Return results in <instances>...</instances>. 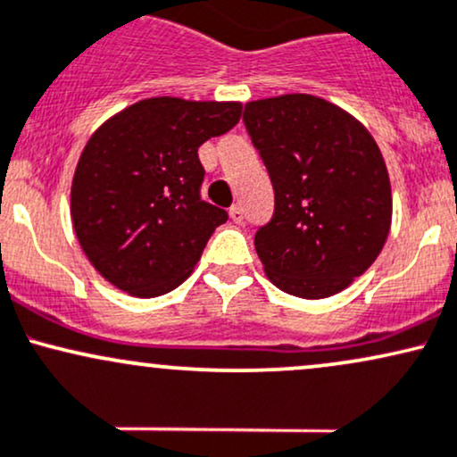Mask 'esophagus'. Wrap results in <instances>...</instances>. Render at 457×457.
Listing matches in <instances>:
<instances>
[{
	"mask_svg": "<svg viewBox=\"0 0 457 457\" xmlns=\"http://www.w3.org/2000/svg\"><path fill=\"white\" fill-rule=\"evenodd\" d=\"M228 215H230V220H233L235 224H242L244 222V209L239 207V204H233V207L228 209Z\"/></svg>",
	"mask_w": 457,
	"mask_h": 457,
	"instance_id": "obj_1",
	"label": "esophagus"
}]
</instances>
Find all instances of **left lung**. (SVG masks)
Segmentation results:
<instances>
[{"label":"left lung","mask_w":457,"mask_h":457,"mask_svg":"<svg viewBox=\"0 0 457 457\" xmlns=\"http://www.w3.org/2000/svg\"><path fill=\"white\" fill-rule=\"evenodd\" d=\"M245 129L274 186V218L254 235L268 278L321 300L365 274L386 244L391 181L361 120L312 95L245 104Z\"/></svg>","instance_id":"obj_1"}]
</instances>
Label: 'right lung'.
<instances>
[{
    "label": "right lung",
    "mask_w": 457,
    "mask_h": 457,
    "mask_svg": "<svg viewBox=\"0 0 457 457\" xmlns=\"http://www.w3.org/2000/svg\"><path fill=\"white\" fill-rule=\"evenodd\" d=\"M239 101L142 99L86 142L71 186V220L92 268L133 297L177 289L228 220L201 201L198 146L233 129Z\"/></svg>",
    "instance_id": "add662e5"
}]
</instances>
